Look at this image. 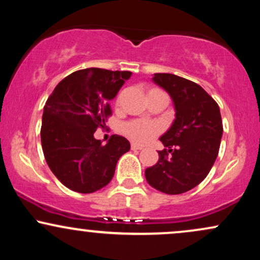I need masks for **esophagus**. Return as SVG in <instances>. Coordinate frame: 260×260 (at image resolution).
<instances>
[{"instance_id": "obj_1", "label": "esophagus", "mask_w": 260, "mask_h": 260, "mask_svg": "<svg viewBox=\"0 0 260 260\" xmlns=\"http://www.w3.org/2000/svg\"><path fill=\"white\" fill-rule=\"evenodd\" d=\"M131 149H132V150H142L143 147H142V145L134 144V143H132V145H131Z\"/></svg>"}]
</instances>
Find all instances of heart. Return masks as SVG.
<instances>
[{
  "label": "heart",
  "instance_id": "b5f03b06",
  "mask_svg": "<svg viewBox=\"0 0 260 260\" xmlns=\"http://www.w3.org/2000/svg\"><path fill=\"white\" fill-rule=\"evenodd\" d=\"M160 132V126L155 122L149 121H132L124 124L123 133L133 142L144 144L153 139Z\"/></svg>",
  "mask_w": 260,
  "mask_h": 260
}]
</instances>
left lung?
<instances>
[{
  "label": "left lung",
  "instance_id": "8db88e82",
  "mask_svg": "<svg viewBox=\"0 0 260 260\" xmlns=\"http://www.w3.org/2000/svg\"><path fill=\"white\" fill-rule=\"evenodd\" d=\"M151 80L171 98L175 120L160 137L166 149L145 170V178L160 192L181 194L198 186L215 162L222 137L220 109L194 82L170 73H155Z\"/></svg>",
  "mask_w": 260,
  "mask_h": 260
}]
</instances>
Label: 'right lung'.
Instances as JSON below:
<instances>
[{
  "label": "right lung",
  "mask_w": 260,
  "mask_h": 260,
  "mask_svg": "<svg viewBox=\"0 0 260 260\" xmlns=\"http://www.w3.org/2000/svg\"><path fill=\"white\" fill-rule=\"evenodd\" d=\"M131 76L129 71H77L61 80L46 101L41 124L45 159L59 182L74 192L92 193L109 184L118 159L129 151L124 137L113 134L103 145L94 133L105 126L110 101Z\"/></svg>",
  "instance_id": "add662e5"
}]
</instances>
